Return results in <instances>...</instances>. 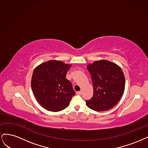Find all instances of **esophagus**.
<instances>
[{
  "label": "esophagus",
  "instance_id": "1",
  "mask_svg": "<svg viewBox=\"0 0 148 148\" xmlns=\"http://www.w3.org/2000/svg\"><path fill=\"white\" fill-rule=\"evenodd\" d=\"M81 93H82V92H81V91L76 92V94H77V95H81Z\"/></svg>",
  "mask_w": 148,
  "mask_h": 148
}]
</instances>
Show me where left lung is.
<instances>
[{"label": "left lung", "instance_id": "8db88e82", "mask_svg": "<svg viewBox=\"0 0 148 148\" xmlns=\"http://www.w3.org/2000/svg\"><path fill=\"white\" fill-rule=\"evenodd\" d=\"M93 87V97L86 100L87 106L96 111H104L115 106L125 89V76L116 64L101 60L88 64Z\"/></svg>", "mask_w": 148, "mask_h": 148}]
</instances>
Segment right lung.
<instances>
[{
	"instance_id": "1",
	"label": "right lung",
	"mask_w": 148,
	"mask_h": 148,
	"mask_svg": "<svg viewBox=\"0 0 148 148\" xmlns=\"http://www.w3.org/2000/svg\"><path fill=\"white\" fill-rule=\"evenodd\" d=\"M71 64L50 60L33 71L31 87L40 105L48 111L58 112L67 108L75 95L72 84L66 78Z\"/></svg>"
}]
</instances>
